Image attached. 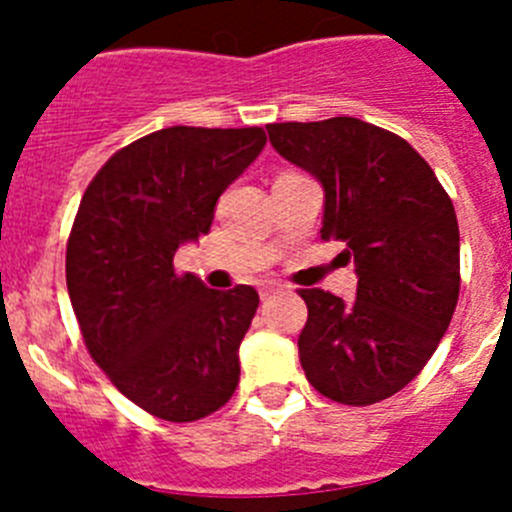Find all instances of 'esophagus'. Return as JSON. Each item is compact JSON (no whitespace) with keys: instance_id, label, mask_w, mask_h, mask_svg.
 I'll list each match as a JSON object with an SVG mask.
<instances>
[{"instance_id":"34e87169","label":"esophagus","mask_w":512,"mask_h":512,"mask_svg":"<svg viewBox=\"0 0 512 512\" xmlns=\"http://www.w3.org/2000/svg\"><path fill=\"white\" fill-rule=\"evenodd\" d=\"M277 292H279V284H264V287H261L259 289V295H261V300H269V297L271 295H277Z\"/></svg>"}]
</instances>
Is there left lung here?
I'll use <instances>...</instances> for the list:
<instances>
[{"label": "left lung", "mask_w": 512, "mask_h": 512, "mask_svg": "<svg viewBox=\"0 0 512 512\" xmlns=\"http://www.w3.org/2000/svg\"><path fill=\"white\" fill-rule=\"evenodd\" d=\"M274 151L325 192L323 241H343L356 300L300 289L307 382L343 405H374L420 374L459 300V223L425 158L356 117L266 125Z\"/></svg>", "instance_id": "left-lung-1"}]
</instances>
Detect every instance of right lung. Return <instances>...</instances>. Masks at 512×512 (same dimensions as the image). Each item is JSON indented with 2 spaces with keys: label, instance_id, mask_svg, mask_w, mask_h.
<instances>
[{
  "label": "right lung",
  "instance_id": "1",
  "mask_svg": "<svg viewBox=\"0 0 512 512\" xmlns=\"http://www.w3.org/2000/svg\"><path fill=\"white\" fill-rule=\"evenodd\" d=\"M264 146L261 128L156 130L117 151L81 197L66 248L71 307L99 369L156 418L200 420L238 387L259 292L179 277L174 253L210 233L220 194Z\"/></svg>",
  "mask_w": 512,
  "mask_h": 512
}]
</instances>
